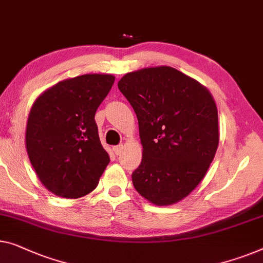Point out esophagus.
<instances>
[{"label": "esophagus", "instance_id": "1", "mask_svg": "<svg viewBox=\"0 0 263 263\" xmlns=\"http://www.w3.org/2000/svg\"><path fill=\"white\" fill-rule=\"evenodd\" d=\"M122 149H123V144H117V146L112 148L114 153H115L116 155H120L121 153H122Z\"/></svg>", "mask_w": 263, "mask_h": 263}]
</instances>
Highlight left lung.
Wrapping results in <instances>:
<instances>
[{
    "label": "left lung",
    "instance_id": "8db88e82",
    "mask_svg": "<svg viewBox=\"0 0 263 263\" xmlns=\"http://www.w3.org/2000/svg\"><path fill=\"white\" fill-rule=\"evenodd\" d=\"M119 89L139 121L143 147L133 185L153 204L181 200L204 178L218 147V114L203 85L170 66L130 72Z\"/></svg>",
    "mask_w": 263,
    "mask_h": 263
}]
</instances>
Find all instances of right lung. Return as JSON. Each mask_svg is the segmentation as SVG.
<instances>
[{
	"label": "right lung",
	"mask_w": 263,
	"mask_h": 263,
	"mask_svg": "<svg viewBox=\"0 0 263 263\" xmlns=\"http://www.w3.org/2000/svg\"><path fill=\"white\" fill-rule=\"evenodd\" d=\"M115 82L111 74L66 79L41 95L30 109L26 148L45 187L64 198L93 191L110 161L95 121Z\"/></svg>",
	"instance_id": "1"
}]
</instances>
